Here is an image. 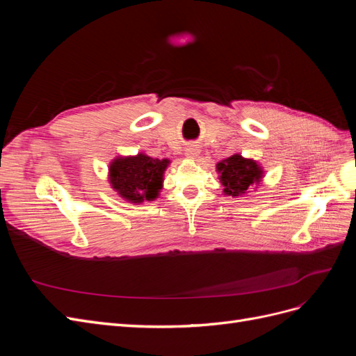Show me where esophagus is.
<instances>
[{
    "mask_svg": "<svg viewBox=\"0 0 356 356\" xmlns=\"http://www.w3.org/2000/svg\"><path fill=\"white\" fill-rule=\"evenodd\" d=\"M197 154H199V149H197V147H195V145H188V147L186 148V156H187L188 159H196V157H197Z\"/></svg>",
    "mask_w": 356,
    "mask_h": 356,
    "instance_id": "1",
    "label": "esophagus"
}]
</instances>
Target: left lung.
<instances>
[{
  "mask_svg": "<svg viewBox=\"0 0 356 356\" xmlns=\"http://www.w3.org/2000/svg\"><path fill=\"white\" fill-rule=\"evenodd\" d=\"M220 182L225 196L239 197L248 193L252 186H258L264 177L263 168L252 159L233 154L217 163Z\"/></svg>",
  "mask_w": 356,
  "mask_h": 356,
  "instance_id": "1",
  "label": "left lung"
}]
</instances>
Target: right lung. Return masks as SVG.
Segmentation results:
<instances>
[{
	"instance_id": "obj_1",
	"label": "right lung",
	"mask_w": 356,
	"mask_h": 356,
	"mask_svg": "<svg viewBox=\"0 0 356 356\" xmlns=\"http://www.w3.org/2000/svg\"><path fill=\"white\" fill-rule=\"evenodd\" d=\"M168 159H153L145 153L118 156L108 168V181L117 195L131 203L156 200L163 188V175L169 166Z\"/></svg>"
}]
</instances>
